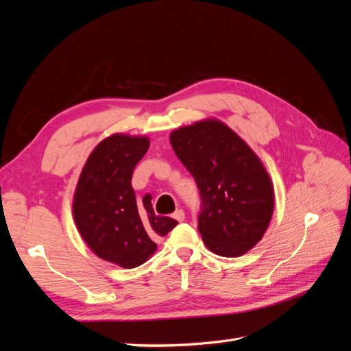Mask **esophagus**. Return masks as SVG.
Returning <instances> with one entry per match:
<instances>
[{
  "mask_svg": "<svg viewBox=\"0 0 351 351\" xmlns=\"http://www.w3.org/2000/svg\"><path fill=\"white\" fill-rule=\"evenodd\" d=\"M173 218H176L178 222H183L186 215H184V210L183 209H177L174 214H173Z\"/></svg>",
  "mask_w": 351,
  "mask_h": 351,
  "instance_id": "obj_1",
  "label": "esophagus"
}]
</instances>
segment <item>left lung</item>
Masks as SVG:
<instances>
[{
  "label": "left lung",
  "mask_w": 351,
  "mask_h": 351,
  "mask_svg": "<svg viewBox=\"0 0 351 351\" xmlns=\"http://www.w3.org/2000/svg\"><path fill=\"white\" fill-rule=\"evenodd\" d=\"M169 142L199 187L197 228L206 247L227 258L254 247L274 212V186L259 156L217 119L180 127Z\"/></svg>",
  "instance_id": "1"
}]
</instances>
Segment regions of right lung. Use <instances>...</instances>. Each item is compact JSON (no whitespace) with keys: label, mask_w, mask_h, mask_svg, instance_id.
<instances>
[{"label":"right lung","mask_w":351,"mask_h":351,"mask_svg":"<svg viewBox=\"0 0 351 351\" xmlns=\"http://www.w3.org/2000/svg\"><path fill=\"white\" fill-rule=\"evenodd\" d=\"M149 149V137L115 133L89 155L73 196V217L82 239L98 258L132 269L156 252L158 237L178 222L155 215L152 196L136 200L132 176Z\"/></svg>","instance_id":"add662e5"}]
</instances>
